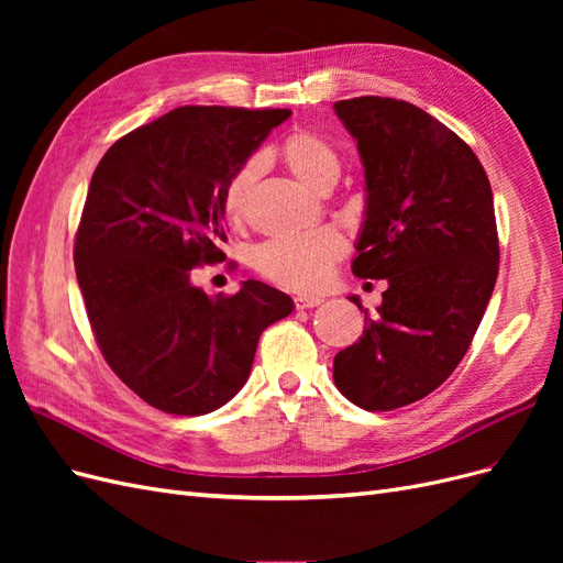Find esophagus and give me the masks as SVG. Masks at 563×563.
<instances>
[{
  "label": "esophagus",
  "mask_w": 563,
  "mask_h": 563,
  "mask_svg": "<svg viewBox=\"0 0 563 563\" xmlns=\"http://www.w3.org/2000/svg\"><path fill=\"white\" fill-rule=\"evenodd\" d=\"M323 298L319 296H296V308L298 310H310V308H317V305H321Z\"/></svg>",
  "instance_id": "esophagus-1"
}]
</instances>
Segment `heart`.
<instances>
[{
	"instance_id": "obj_1",
	"label": "heart",
	"mask_w": 563,
	"mask_h": 563,
	"mask_svg": "<svg viewBox=\"0 0 563 563\" xmlns=\"http://www.w3.org/2000/svg\"><path fill=\"white\" fill-rule=\"evenodd\" d=\"M279 159L312 192H329L340 178L338 150L314 131L298 129L288 133L279 145ZM263 172L261 157L246 159L230 176L223 192V211L232 225H242L249 213L253 185ZM345 253L343 236L333 230H317L300 236H282L255 246L251 253L253 267L261 275L288 291H317L329 279L331 265Z\"/></svg>"
}]
</instances>
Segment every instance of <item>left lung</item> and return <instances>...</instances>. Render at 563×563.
<instances>
[{
  "mask_svg": "<svg viewBox=\"0 0 563 563\" xmlns=\"http://www.w3.org/2000/svg\"><path fill=\"white\" fill-rule=\"evenodd\" d=\"M364 164L366 211L352 272L387 279L376 317L333 360V380L364 411L428 397L463 360L498 279L490 183L472 147L397 98L338 100Z\"/></svg>",
  "mask_w": 563,
  "mask_h": 563,
  "instance_id": "8db88e82",
  "label": "left lung"
}]
</instances>
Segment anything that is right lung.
Returning a JSON list of instances; mask_svg holds the SVG:
<instances>
[{"instance_id": "1", "label": "right lung", "mask_w": 563, "mask_h": 563, "mask_svg": "<svg viewBox=\"0 0 563 563\" xmlns=\"http://www.w3.org/2000/svg\"><path fill=\"white\" fill-rule=\"evenodd\" d=\"M291 110L185 106L119 139L84 203L75 267L96 343L150 406L203 416L244 387L261 333L294 300L249 279L207 296L192 269L225 261L223 192Z\"/></svg>"}]
</instances>
